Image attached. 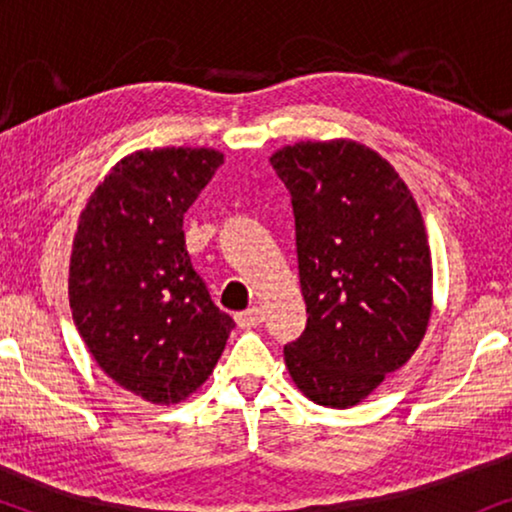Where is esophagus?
<instances>
[{"mask_svg": "<svg viewBox=\"0 0 512 512\" xmlns=\"http://www.w3.org/2000/svg\"><path fill=\"white\" fill-rule=\"evenodd\" d=\"M235 321L240 328H256L263 324V310L261 307H249V310L237 314Z\"/></svg>", "mask_w": 512, "mask_h": 512, "instance_id": "1", "label": "esophagus"}]
</instances>
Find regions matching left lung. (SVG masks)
<instances>
[{"label":"left lung","instance_id":"left-lung-1","mask_svg":"<svg viewBox=\"0 0 512 512\" xmlns=\"http://www.w3.org/2000/svg\"><path fill=\"white\" fill-rule=\"evenodd\" d=\"M291 193L307 324L284 347L310 401L352 408L408 363L431 317V251L417 202L368 146L333 139L270 158Z\"/></svg>","mask_w":512,"mask_h":512}]
</instances>
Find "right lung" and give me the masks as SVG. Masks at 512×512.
I'll use <instances>...</instances> for the list:
<instances>
[{"instance_id":"obj_1","label":"right lung","mask_w":512,"mask_h":512,"mask_svg":"<svg viewBox=\"0 0 512 512\" xmlns=\"http://www.w3.org/2000/svg\"><path fill=\"white\" fill-rule=\"evenodd\" d=\"M223 163L214 149H144L90 195L69 261V307L88 352L144 401H184L212 375L235 321L186 251L184 214Z\"/></svg>"}]
</instances>
